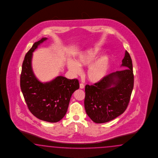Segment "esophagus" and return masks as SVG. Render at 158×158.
<instances>
[{"instance_id": "34e87169", "label": "esophagus", "mask_w": 158, "mask_h": 158, "mask_svg": "<svg viewBox=\"0 0 158 158\" xmlns=\"http://www.w3.org/2000/svg\"><path fill=\"white\" fill-rule=\"evenodd\" d=\"M80 88H81V89H84V88H85V85L83 84V83H81V84H80Z\"/></svg>"}]
</instances>
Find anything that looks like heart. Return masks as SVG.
<instances>
[{
	"label": "heart",
	"mask_w": 158,
	"mask_h": 158,
	"mask_svg": "<svg viewBox=\"0 0 158 158\" xmlns=\"http://www.w3.org/2000/svg\"><path fill=\"white\" fill-rule=\"evenodd\" d=\"M100 53V50L98 48L89 49L79 54L75 61L69 60L67 62V67L71 72L77 75L81 72L80 67H87L90 65L87 71L89 80L93 83L101 81L108 73L110 68V59L108 56H103L95 60Z\"/></svg>",
	"instance_id": "b5f03b06"
}]
</instances>
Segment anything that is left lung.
<instances>
[{"mask_svg": "<svg viewBox=\"0 0 158 158\" xmlns=\"http://www.w3.org/2000/svg\"><path fill=\"white\" fill-rule=\"evenodd\" d=\"M121 66L125 69L107 75L93 85L85 86V110L95 123L110 122L127 108L134 86V75L132 60L126 50Z\"/></svg>", "mask_w": 158, "mask_h": 158, "instance_id": "8db88e82", "label": "left lung"}]
</instances>
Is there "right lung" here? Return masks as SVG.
<instances>
[{"mask_svg": "<svg viewBox=\"0 0 158 158\" xmlns=\"http://www.w3.org/2000/svg\"><path fill=\"white\" fill-rule=\"evenodd\" d=\"M47 38L35 42L26 54L22 65L20 87L29 110L39 119L55 123L62 119L67 113L73 93L79 89L77 79L58 77L52 81H39L32 69V53Z\"/></svg>", "mask_w": 158, "mask_h": 158, "instance_id": "1", "label": "right lung"}]
</instances>
